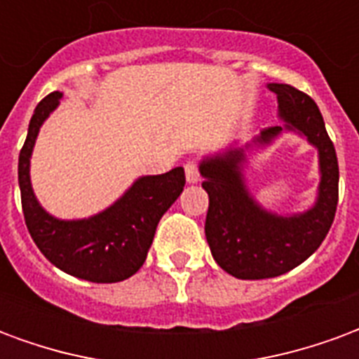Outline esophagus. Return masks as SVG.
Segmentation results:
<instances>
[{"label": "esophagus", "instance_id": "obj_1", "mask_svg": "<svg viewBox=\"0 0 359 359\" xmlns=\"http://www.w3.org/2000/svg\"><path fill=\"white\" fill-rule=\"evenodd\" d=\"M185 180H187V184H197V182H199L201 174H199V166H197V162L189 160V162L185 164Z\"/></svg>", "mask_w": 359, "mask_h": 359}]
</instances>
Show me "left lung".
Instances as JSON below:
<instances>
[{
	"mask_svg": "<svg viewBox=\"0 0 359 359\" xmlns=\"http://www.w3.org/2000/svg\"><path fill=\"white\" fill-rule=\"evenodd\" d=\"M278 98L284 126L266 127L245 147L201 160L199 172L208 193L205 236L215 261L241 280L274 278L302 265L329 233L338 205V160L334 144L311 96L290 85L269 83ZM282 130H294L320 152L322 182L311 209L297 215H276L261 208L243 177L245 151L270 144Z\"/></svg>",
	"mask_w": 359,
	"mask_h": 359,
	"instance_id": "8db88e82",
	"label": "left lung"
}]
</instances>
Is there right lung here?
I'll use <instances>...</instances> for the list:
<instances>
[{"mask_svg": "<svg viewBox=\"0 0 359 359\" xmlns=\"http://www.w3.org/2000/svg\"><path fill=\"white\" fill-rule=\"evenodd\" d=\"M62 96L55 90L38 104L19 154L25 222L42 255L60 271L88 282H121L143 266L160 218L184 191V168L135 180L114 205L88 218L62 220L46 212L32 191L30 156L40 127Z\"/></svg>", "mask_w": 359, "mask_h": 359, "instance_id": "1", "label": "right lung"}]
</instances>
